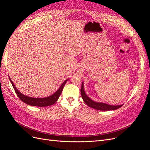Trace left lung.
Returning <instances> with one entry per match:
<instances>
[{"mask_svg": "<svg viewBox=\"0 0 150 150\" xmlns=\"http://www.w3.org/2000/svg\"><path fill=\"white\" fill-rule=\"evenodd\" d=\"M81 96L83 99L84 103L87 104V105L93 109H96L97 110H101V111H110V110H116L117 109L121 108L123 104H120V105H110V104H108L106 103H98L95 102L91 99L86 94L84 90V84L83 82L82 83V86H81Z\"/></svg>", "mask_w": 150, "mask_h": 150, "instance_id": "obj_1", "label": "left lung"}]
</instances>
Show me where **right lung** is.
<instances>
[{"instance_id": "right-lung-1", "label": "right lung", "mask_w": 150, "mask_h": 150, "mask_svg": "<svg viewBox=\"0 0 150 150\" xmlns=\"http://www.w3.org/2000/svg\"><path fill=\"white\" fill-rule=\"evenodd\" d=\"M8 78H9L12 85L13 86V89H14L16 94H17L18 97L21 99V100L22 101H23L24 103L29 104V105L33 106H38V107H45V106H51L55 103L57 101L59 98L60 95L62 93V91L63 88H64V86L68 80V79L66 80L64 82L61 84L60 88L58 89L57 91L55 93H54L52 95H51V96L46 97V98H31V97L27 96H25V95H24L22 93H21L16 88L15 85L13 84L9 76H8Z\"/></svg>"}]
</instances>
